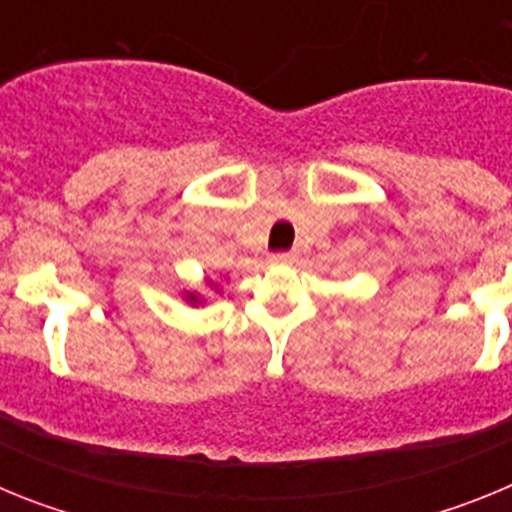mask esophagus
Listing matches in <instances>:
<instances>
[{
    "instance_id": "34e87169",
    "label": "esophagus",
    "mask_w": 512,
    "mask_h": 512,
    "mask_svg": "<svg viewBox=\"0 0 512 512\" xmlns=\"http://www.w3.org/2000/svg\"><path fill=\"white\" fill-rule=\"evenodd\" d=\"M271 261H274V264H295L297 253L295 251H279L271 256Z\"/></svg>"
}]
</instances>
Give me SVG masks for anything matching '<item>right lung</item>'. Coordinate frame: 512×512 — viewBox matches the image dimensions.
<instances>
[{
    "label": "right lung",
    "mask_w": 512,
    "mask_h": 512,
    "mask_svg": "<svg viewBox=\"0 0 512 512\" xmlns=\"http://www.w3.org/2000/svg\"><path fill=\"white\" fill-rule=\"evenodd\" d=\"M189 300H192V302H197V297H194V295H192V297H189Z\"/></svg>",
    "instance_id": "add662e5"
}]
</instances>
